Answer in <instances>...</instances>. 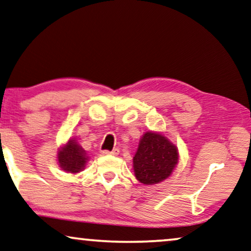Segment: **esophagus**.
Returning <instances> with one entry per match:
<instances>
[{"label": "esophagus", "instance_id": "obj_1", "mask_svg": "<svg viewBox=\"0 0 251 251\" xmlns=\"http://www.w3.org/2000/svg\"><path fill=\"white\" fill-rule=\"evenodd\" d=\"M119 150H118V148H114V150L113 151H103V154L104 155H113V156H115V155H118L119 154Z\"/></svg>", "mask_w": 251, "mask_h": 251}]
</instances>
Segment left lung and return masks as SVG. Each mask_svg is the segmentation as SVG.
Instances as JSON below:
<instances>
[{"label":"left lung","mask_w":251,"mask_h":251,"mask_svg":"<svg viewBox=\"0 0 251 251\" xmlns=\"http://www.w3.org/2000/svg\"><path fill=\"white\" fill-rule=\"evenodd\" d=\"M177 159V148L168 138L157 132H146L133 157L134 176L144 184L162 182L173 172Z\"/></svg>","instance_id":"left-lung-1"}]
</instances>
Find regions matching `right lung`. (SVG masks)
I'll list each match as a JSON object with an SVG mask.
<instances>
[{
	"label": "right lung",
	"mask_w": 251,
	"mask_h": 251,
	"mask_svg": "<svg viewBox=\"0 0 251 251\" xmlns=\"http://www.w3.org/2000/svg\"><path fill=\"white\" fill-rule=\"evenodd\" d=\"M57 161L61 169L68 173H78L85 168L88 156L86 151L75 143V140L70 139L67 145L61 148L57 154Z\"/></svg>",
	"instance_id": "right-lung-1"
}]
</instances>
